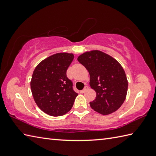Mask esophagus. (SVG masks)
<instances>
[{"mask_svg":"<svg viewBox=\"0 0 156 156\" xmlns=\"http://www.w3.org/2000/svg\"><path fill=\"white\" fill-rule=\"evenodd\" d=\"M87 89H88V87H87V86L84 87V88L83 89V90H81L80 92L81 94H83V93H84V92H85L87 90Z\"/></svg>","mask_w":156,"mask_h":156,"instance_id":"1","label":"esophagus"}]
</instances>
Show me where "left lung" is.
<instances>
[{
    "mask_svg": "<svg viewBox=\"0 0 156 156\" xmlns=\"http://www.w3.org/2000/svg\"><path fill=\"white\" fill-rule=\"evenodd\" d=\"M78 60L88 70L89 84L96 93V99L89 103L91 107L105 115L117 111L125 102L128 89L126 76L121 65L99 50L84 52Z\"/></svg>",
    "mask_w": 156,
    "mask_h": 156,
    "instance_id": "obj_1",
    "label": "left lung"
}]
</instances>
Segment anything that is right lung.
<instances>
[{
    "mask_svg": "<svg viewBox=\"0 0 156 156\" xmlns=\"http://www.w3.org/2000/svg\"><path fill=\"white\" fill-rule=\"evenodd\" d=\"M73 58V54L57 53L42 60L34 71L30 85L34 101L49 115L66 114L78 96L66 74Z\"/></svg>",
    "mask_w": 156,
    "mask_h": 156,
    "instance_id": "obj_1",
    "label": "right lung"
}]
</instances>
